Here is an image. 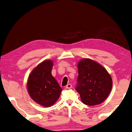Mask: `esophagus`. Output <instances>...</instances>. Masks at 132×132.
Listing matches in <instances>:
<instances>
[{"label":"esophagus","instance_id":"obj_1","mask_svg":"<svg viewBox=\"0 0 132 132\" xmlns=\"http://www.w3.org/2000/svg\"><path fill=\"white\" fill-rule=\"evenodd\" d=\"M66 88H68V89H70L71 87H72V85H71V84H68L66 86Z\"/></svg>","mask_w":132,"mask_h":132}]
</instances>
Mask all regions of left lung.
<instances>
[{
	"mask_svg": "<svg viewBox=\"0 0 132 132\" xmlns=\"http://www.w3.org/2000/svg\"><path fill=\"white\" fill-rule=\"evenodd\" d=\"M76 90L82 103L93 106L101 104L108 97L112 87L110 75L101 64L90 59H82L77 65Z\"/></svg>",
	"mask_w": 132,
	"mask_h": 132,
	"instance_id": "1",
	"label": "left lung"
}]
</instances>
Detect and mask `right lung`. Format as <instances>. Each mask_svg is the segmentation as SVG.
Wrapping results in <instances>:
<instances>
[{
  "label": "right lung",
  "instance_id": "right-lung-1",
  "mask_svg": "<svg viewBox=\"0 0 132 132\" xmlns=\"http://www.w3.org/2000/svg\"><path fill=\"white\" fill-rule=\"evenodd\" d=\"M51 60L39 63L29 75L27 87L31 98L41 105L50 107L60 97L62 89L52 76Z\"/></svg>",
  "mask_w": 132,
  "mask_h": 132
}]
</instances>
